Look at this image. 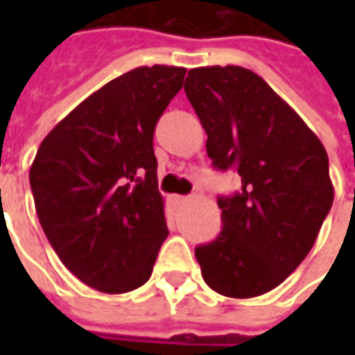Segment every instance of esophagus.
I'll list each match as a JSON object with an SVG mask.
<instances>
[{
    "instance_id": "34e87169",
    "label": "esophagus",
    "mask_w": 355,
    "mask_h": 355,
    "mask_svg": "<svg viewBox=\"0 0 355 355\" xmlns=\"http://www.w3.org/2000/svg\"><path fill=\"white\" fill-rule=\"evenodd\" d=\"M186 200H188L186 196H178V193H175V196H171V203H173V205H182V203H184Z\"/></svg>"
}]
</instances>
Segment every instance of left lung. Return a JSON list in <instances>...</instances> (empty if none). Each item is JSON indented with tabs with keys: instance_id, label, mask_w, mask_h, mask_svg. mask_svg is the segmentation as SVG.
<instances>
[{
	"instance_id": "8db88e82",
	"label": "left lung",
	"mask_w": 355,
	"mask_h": 355,
	"mask_svg": "<svg viewBox=\"0 0 355 355\" xmlns=\"http://www.w3.org/2000/svg\"><path fill=\"white\" fill-rule=\"evenodd\" d=\"M188 101L216 169L236 167L241 190L218 198L223 232L196 247L209 287L251 298L275 289L315 243L335 190L321 140L274 89L241 66H201Z\"/></svg>"
}]
</instances>
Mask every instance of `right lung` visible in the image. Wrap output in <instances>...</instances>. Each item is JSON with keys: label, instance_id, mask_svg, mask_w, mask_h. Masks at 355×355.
I'll list each match as a JSON object with an SVG mask.
<instances>
[{"label": "right lung", "instance_id": "obj_1", "mask_svg": "<svg viewBox=\"0 0 355 355\" xmlns=\"http://www.w3.org/2000/svg\"><path fill=\"white\" fill-rule=\"evenodd\" d=\"M186 68L140 66L78 104L30 167L45 236L78 279L110 295L150 279L167 223L154 131Z\"/></svg>", "mask_w": 355, "mask_h": 355}]
</instances>
